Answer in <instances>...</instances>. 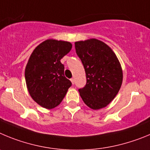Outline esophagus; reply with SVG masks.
I'll use <instances>...</instances> for the list:
<instances>
[{
    "label": "esophagus",
    "instance_id": "esophagus-1",
    "mask_svg": "<svg viewBox=\"0 0 150 150\" xmlns=\"http://www.w3.org/2000/svg\"><path fill=\"white\" fill-rule=\"evenodd\" d=\"M71 81H72V84H74V83H75V79H74L73 78H71Z\"/></svg>",
    "mask_w": 150,
    "mask_h": 150
}]
</instances>
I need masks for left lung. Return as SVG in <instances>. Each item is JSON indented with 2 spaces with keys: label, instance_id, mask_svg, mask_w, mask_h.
Here are the masks:
<instances>
[{
  "label": "left lung",
  "instance_id": "1",
  "mask_svg": "<svg viewBox=\"0 0 150 150\" xmlns=\"http://www.w3.org/2000/svg\"><path fill=\"white\" fill-rule=\"evenodd\" d=\"M84 67L87 83L78 90L83 102L97 110L107 106L120 89L122 71L117 56L103 42L96 39L75 43Z\"/></svg>",
  "mask_w": 150,
  "mask_h": 150
}]
</instances>
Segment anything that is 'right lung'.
<instances>
[{
  "label": "right lung",
  "instance_id": "right-lung-1",
  "mask_svg": "<svg viewBox=\"0 0 150 150\" xmlns=\"http://www.w3.org/2000/svg\"><path fill=\"white\" fill-rule=\"evenodd\" d=\"M72 47L69 42L48 40L36 47L30 57L25 69L26 84L30 96L42 107H57L72 86L60 62Z\"/></svg>",
  "mask_w": 150,
  "mask_h": 150
}]
</instances>
